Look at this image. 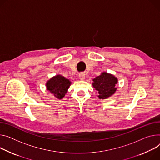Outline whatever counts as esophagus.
I'll list each match as a JSON object with an SVG mask.
<instances>
[{
  "instance_id": "1",
  "label": "esophagus",
  "mask_w": 160,
  "mask_h": 160,
  "mask_svg": "<svg viewBox=\"0 0 160 160\" xmlns=\"http://www.w3.org/2000/svg\"><path fill=\"white\" fill-rule=\"evenodd\" d=\"M78 77H79V79H80V80H85V74H83V72H81V73H80V74H79Z\"/></svg>"
}]
</instances>
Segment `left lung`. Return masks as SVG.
<instances>
[{
    "label": "left lung",
    "mask_w": 160,
    "mask_h": 160,
    "mask_svg": "<svg viewBox=\"0 0 160 160\" xmlns=\"http://www.w3.org/2000/svg\"><path fill=\"white\" fill-rule=\"evenodd\" d=\"M92 81L93 88L98 91L99 99H107L113 95L117 91L116 85L118 83V78L107 72H102Z\"/></svg>",
    "instance_id": "obj_1"
}]
</instances>
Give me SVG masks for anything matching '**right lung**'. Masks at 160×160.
I'll return each instance as SVG.
<instances>
[{"instance_id": "right-lung-1", "label": "right lung", "mask_w": 160, "mask_h": 160, "mask_svg": "<svg viewBox=\"0 0 160 160\" xmlns=\"http://www.w3.org/2000/svg\"><path fill=\"white\" fill-rule=\"evenodd\" d=\"M71 84L69 79L61 75H57L47 82L46 88L55 98L61 99L68 92Z\"/></svg>"}]
</instances>
